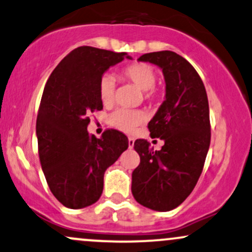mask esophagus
Returning <instances> with one entry per match:
<instances>
[{"mask_svg": "<svg viewBox=\"0 0 252 252\" xmlns=\"http://www.w3.org/2000/svg\"><path fill=\"white\" fill-rule=\"evenodd\" d=\"M134 143H135V140L132 137H129L128 138V144H129V148H132L134 147Z\"/></svg>", "mask_w": 252, "mask_h": 252, "instance_id": "34e87169", "label": "esophagus"}]
</instances>
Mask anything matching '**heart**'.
Returning <instances> with one entry per match:
<instances>
[{"instance_id": "1", "label": "heart", "mask_w": 252, "mask_h": 252, "mask_svg": "<svg viewBox=\"0 0 252 252\" xmlns=\"http://www.w3.org/2000/svg\"><path fill=\"white\" fill-rule=\"evenodd\" d=\"M123 77L129 82L135 84L138 89L144 91L147 99H152L155 96L156 72L152 66L144 63H132L123 70ZM115 78L111 74H104L99 80V97L104 105H109L114 100ZM146 121V115L140 110L117 109L109 116V123L112 126L124 132H132L136 126Z\"/></svg>"}]
</instances>
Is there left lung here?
<instances>
[{"instance_id":"8db88e82","label":"left lung","mask_w":252,"mask_h":252,"mask_svg":"<svg viewBox=\"0 0 252 252\" xmlns=\"http://www.w3.org/2000/svg\"><path fill=\"white\" fill-rule=\"evenodd\" d=\"M138 62L162 70L166 94L148 129L164 144L154 152L147 140L135 141L141 162L132 172L131 192L144 207L167 212L192 193L202 172L211 141L209 100L198 72L175 52L147 53Z\"/></svg>"}]
</instances>
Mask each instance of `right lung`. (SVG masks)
Here are the masks:
<instances>
[{
	"mask_svg": "<svg viewBox=\"0 0 252 252\" xmlns=\"http://www.w3.org/2000/svg\"><path fill=\"white\" fill-rule=\"evenodd\" d=\"M126 53L82 46L58 63L46 83L36 118L39 158L53 195L68 209L94 204L103 192L104 173L124 150L128 138L106 130L88 132L89 115L102 110L99 80Z\"/></svg>",
	"mask_w": 252,
	"mask_h": 252,
	"instance_id": "obj_1",
	"label": "right lung"
}]
</instances>
